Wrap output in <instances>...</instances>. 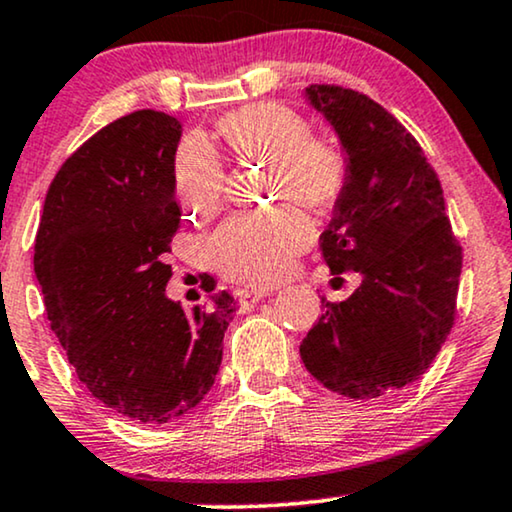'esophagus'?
<instances>
[{
  "mask_svg": "<svg viewBox=\"0 0 512 512\" xmlns=\"http://www.w3.org/2000/svg\"><path fill=\"white\" fill-rule=\"evenodd\" d=\"M237 296H240V305H242V310H249V307H254L258 300H263V298H268V296H272V291H268V289H258V291H240L237 293Z\"/></svg>",
  "mask_w": 512,
  "mask_h": 512,
  "instance_id": "34e87169",
  "label": "esophagus"
}]
</instances>
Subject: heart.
<instances>
[{
    "mask_svg": "<svg viewBox=\"0 0 512 512\" xmlns=\"http://www.w3.org/2000/svg\"><path fill=\"white\" fill-rule=\"evenodd\" d=\"M219 135L237 160L270 167V198L296 200L314 212L333 207L347 188L345 151L326 137L310 135L305 118L275 102L230 111L219 121ZM174 195L195 221L219 214L226 172L212 146L186 139L174 153ZM312 242V228L296 207L263 214H237L216 233L212 254L228 279L265 286L282 279L300 251Z\"/></svg>",
    "mask_w": 512,
    "mask_h": 512,
    "instance_id": "heart-1",
    "label": "heart"
}]
</instances>
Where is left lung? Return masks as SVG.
<instances>
[{
	"label": "left lung",
	"instance_id": "1",
	"mask_svg": "<svg viewBox=\"0 0 512 512\" xmlns=\"http://www.w3.org/2000/svg\"><path fill=\"white\" fill-rule=\"evenodd\" d=\"M305 95L349 163L321 254L333 275L352 270L361 284L342 303H321L300 356L326 389L363 401L408 387L436 359L457 314L461 244L436 170L387 109L328 83Z\"/></svg>",
	"mask_w": 512,
	"mask_h": 512
}]
</instances>
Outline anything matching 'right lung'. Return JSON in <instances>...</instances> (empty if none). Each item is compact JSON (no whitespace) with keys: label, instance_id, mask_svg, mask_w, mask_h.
Returning a JSON list of instances; mask_svg holds the SVG:
<instances>
[{"label":"right lung","instance_id":"right-lung-1","mask_svg":"<svg viewBox=\"0 0 512 512\" xmlns=\"http://www.w3.org/2000/svg\"><path fill=\"white\" fill-rule=\"evenodd\" d=\"M179 139L177 118L153 109L95 132L51 181L34 240L48 321L76 377L144 424L170 422L205 398L237 310L228 291L193 314L165 296L181 221Z\"/></svg>","mask_w":512,"mask_h":512}]
</instances>
